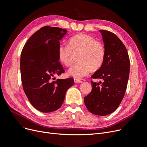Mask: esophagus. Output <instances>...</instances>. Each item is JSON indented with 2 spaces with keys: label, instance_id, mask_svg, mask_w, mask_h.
Returning a JSON list of instances; mask_svg holds the SVG:
<instances>
[{
  "label": "esophagus",
  "instance_id": "esophagus-1",
  "mask_svg": "<svg viewBox=\"0 0 147 147\" xmlns=\"http://www.w3.org/2000/svg\"><path fill=\"white\" fill-rule=\"evenodd\" d=\"M74 83H75V84H77V83H82V81L79 80V79H74Z\"/></svg>",
  "mask_w": 147,
  "mask_h": 147
}]
</instances>
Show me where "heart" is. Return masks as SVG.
I'll list each match as a JSON object with an SVG mask.
<instances>
[{
  "instance_id": "1",
  "label": "heart",
  "mask_w": 147,
  "mask_h": 147,
  "mask_svg": "<svg viewBox=\"0 0 147 147\" xmlns=\"http://www.w3.org/2000/svg\"><path fill=\"white\" fill-rule=\"evenodd\" d=\"M79 62L71 67L68 74L77 79L88 76L92 68H99L105 57V48L94 37L86 34H78L69 38V43H61L57 50L59 61L66 66L71 63L73 52H79Z\"/></svg>"
}]
</instances>
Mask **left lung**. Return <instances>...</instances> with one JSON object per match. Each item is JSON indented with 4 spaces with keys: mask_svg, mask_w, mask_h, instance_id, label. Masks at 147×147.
<instances>
[{
    "mask_svg": "<svg viewBox=\"0 0 147 147\" xmlns=\"http://www.w3.org/2000/svg\"><path fill=\"white\" fill-rule=\"evenodd\" d=\"M105 48L100 68L92 76L100 84L91 81L92 90L84 97L88 110L95 115L106 116L115 111L123 98L129 74L130 62L125 46L119 37L107 30H99Z\"/></svg>",
    "mask_w": 147,
    "mask_h": 147,
    "instance_id": "1",
    "label": "left lung"
}]
</instances>
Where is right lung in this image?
<instances>
[{"label":"right lung","instance_id":"obj_1","mask_svg":"<svg viewBox=\"0 0 147 147\" xmlns=\"http://www.w3.org/2000/svg\"><path fill=\"white\" fill-rule=\"evenodd\" d=\"M67 30L57 27L43 26L32 34L21 53L20 74L25 93L31 104L43 113L56 111L64 101L67 90L74 79H57L54 75L65 71L59 62L57 50Z\"/></svg>","mask_w":147,"mask_h":147}]
</instances>
